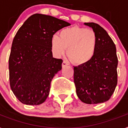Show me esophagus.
Segmentation results:
<instances>
[{
    "instance_id": "34e87169",
    "label": "esophagus",
    "mask_w": 128,
    "mask_h": 128,
    "mask_svg": "<svg viewBox=\"0 0 128 128\" xmlns=\"http://www.w3.org/2000/svg\"><path fill=\"white\" fill-rule=\"evenodd\" d=\"M68 63L67 62H66V61H63V62H62V68H64L65 66H68Z\"/></svg>"
}]
</instances>
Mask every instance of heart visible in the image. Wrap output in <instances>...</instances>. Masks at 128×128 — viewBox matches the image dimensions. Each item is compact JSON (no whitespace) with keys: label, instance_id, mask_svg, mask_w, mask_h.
I'll list each match as a JSON object with an SVG mask.
<instances>
[{"label":"heart","instance_id":"obj_1","mask_svg":"<svg viewBox=\"0 0 128 128\" xmlns=\"http://www.w3.org/2000/svg\"><path fill=\"white\" fill-rule=\"evenodd\" d=\"M52 51L56 57L67 56L77 66L89 63L94 58L97 48V37L93 30L74 26L61 30L59 37L53 35L50 39Z\"/></svg>","mask_w":128,"mask_h":128}]
</instances>
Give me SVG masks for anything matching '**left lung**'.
Returning a JSON list of instances; mask_svg holds the SVG:
<instances>
[{"mask_svg": "<svg viewBox=\"0 0 128 128\" xmlns=\"http://www.w3.org/2000/svg\"><path fill=\"white\" fill-rule=\"evenodd\" d=\"M97 37L94 58L89 63L74 68V80L79 98L86 104L107 101L117 85L118 58L113 40L106 30L95 23H84Z\"/></svg>", "mask_w": 128, "mask_h": 128, "instance_id": "1", "label": "left lung"}]
</instances>
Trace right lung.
<instances>
[{
    "label": "right lung",
    "mask_w": 128,
    "mask_h": 128,
    "mask_svg": "<svg viewBox=\"0 0 128 128\" xmlns=\"http://www.w3.org/2000/svg\"><path fill=\"white\" fill-rule=\"evenodd\" d=\"M70 24L51 16L35 14L21 26L9 57L10 88L23 104L38 105L48 96L50 83L62 69V59L52 57V36Z\"/></svg>",
    "instance_id": "right-lung-1"
}]
</instances>
